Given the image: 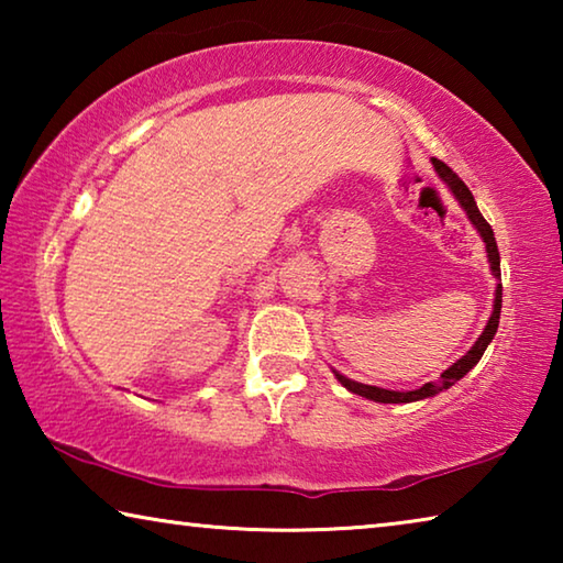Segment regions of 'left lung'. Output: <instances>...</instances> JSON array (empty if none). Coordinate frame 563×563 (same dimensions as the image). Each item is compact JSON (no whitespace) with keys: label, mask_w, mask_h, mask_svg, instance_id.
Here are the masks:
<instances>
[{"label":"left lung","mask_w":563,"mask_h":563,"mask_svg":"<svg viewBox=\"0 0 563 563\" xmlns=\"http://www.w3.org/2000/svg\"><path fill=\"white\" fill-rule=\"evenodd\" d=\"M432 164L437 168V174L442 176V180L446 186L452 188V194L456 196V201L462 203V208L470 216V221L476 225V231L484 238V243H487V253H489V263H492V273L497 275V280L501 278V271H499V247L497 241H494V231L492 225L484 221V216L479 213V208H476V201L472 196V190L464 186V180L454 174V170L444 164L440 158H432ZM499 312H501V283L497 285V298H494V312L487 322V328L479 335V340L474 342V347L466 352L462 360H456L450 369H444L440 375L437 383H427L419 389H412V393H395V389H383V387H373V385H362V383H352V379L342 377L340 373H335V377L342 383V387H347L350 393H355L360 397H367L373 399V402H385V405H399V402H417V399H424V397H432V395H440L442 389H450L454 383H460V379L470 373V369L476 365V362L482 360L484 350H487L489 342L497 335V328H499Z\"/></svg>","instance_id":"obj_1"}]
</instances>
